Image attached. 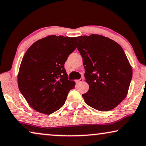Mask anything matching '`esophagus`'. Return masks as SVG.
Here are the masks:
<instances>
[{"label": "esophagus", "instance_id": "1", "mask_svg": "<svg viewBox=\"0 0 146 146\" xmlns=\"http://www.w3.org/2000/svg\"><path fill=\"white\" fill-rule=\"evenodd\" d=\"M83 81H84V78H81L80 79L78 80H77V82L80 84V83H82V82H83Z\"/></svg>", "mask_w": 146, "mask_h": 146}]
</instances>
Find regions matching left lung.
<instances>
[{"mask_svg": "<svg viewBox=\"0 0 146 146\" xmlns=\"http://www.w3.org/2000/svg\"><path fill=\"white\" fill-rule=\"evenodd\" d=\"M89 90L82 94L86 104L97 110H111L126 97L132 68L119 44L99 35L77 37Z\"/></svg>", "mask_w": 146, "mask_h": 146, "instance_id": "left-lung-1", "label": "left lung"}]
</instances>
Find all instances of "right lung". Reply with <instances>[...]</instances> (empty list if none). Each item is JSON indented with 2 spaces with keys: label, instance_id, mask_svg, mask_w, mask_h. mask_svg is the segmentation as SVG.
Returning a JSON list of instances; mask_svg holds the SVG:
<instances>
[{
  "label": "right lung",
  "instance_id": "add662e5",
  "mask_svg": "<svg viewBox=\"0 0 146 146\" xmlns=\"http://www.w3.org/2000/svg\"><path fill=\"white\" fill-rule=\"evenodd\" d=\"M76 37L50 35L32 44L24 55L18 85L28 104L36 111L51 114L64 104L75 82L64 68L68 56L76 48Z\"/></svg>",
  "mask_w": 146,
  "mask_h": 146
}]
</instances>
